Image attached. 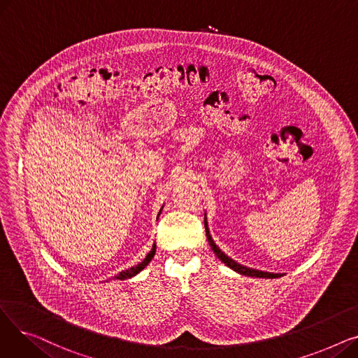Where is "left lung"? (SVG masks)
<instances>
[{"instance_id": "8db88e82", "label": "left lung", "mask_w": 358, "mask_h": 358, "mask_svg": "<svg viewBox=\"0 0 358 358\" xmlns=\"http://www.w3.org/2000/svg\"><path fill=\"white\" fill-rule=\"evenodd\" d=\"M204 228H206V236H208V241H209V245L212 248V251L215 252V255L223 262L224 266H228L229 268H232L234 271L242 274V275H248V277H257V278H278L281 275V273H268V271H261V270H255V268H250V267H245L239 264V262H236L235 259H232L231 257H228L224 252L220 251V248L216 245L212 235H210V231H209V227H208V217H206V213H204Z\"/></svg>"}]
</instances>
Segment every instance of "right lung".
Listing matches in <instances>:
<instances>
[{"label": "right lung", "instance_id": "add662e5", "mask_svg": "<svg viewBox=\"0 0 358 358\" xmlns=\"http://www.w3.org/2000/svg\"><path fill=\"white\" fill-rule=\"evenodd\" d=\"M162 209H164V206L161 208V210H159L158 216L161 215ZM155 251H157V243H154V245H152V250H150V251L148 252V255L143 258V261H141V262H139L138 266H135V267H130V268H127V270H124V271H120L117 275H115L113 278H115V280H126V278H131L134 275H136L138 273H141V271H142V270L149 264L150 259L154 258Z\"/></svg>", "mask_w": 358, "mask_h": 358}]
</instances>
